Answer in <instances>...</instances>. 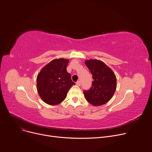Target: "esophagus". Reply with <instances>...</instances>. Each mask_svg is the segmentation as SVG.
Instances as JSON below:
<instances>
[{
	"mask_svg": "<svg viewBox=\"0 0 152 152\" xmlns=\"http://www.w3.org/2000/svg\"><path fill=\"white\" fill-rule=\"evenodd\" d=\"M80 84H81V83H80V80H77V81L76 82V85H77V86H80Z\"/></svg>",
	"mask_w": 152,
	"mask_h": 152,
	"instance_id": "esophagus-1",
	"label": "esophagus"
}]
</instances>
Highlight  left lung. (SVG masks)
Returning a JSON list of instances; mask_svg holds the SVG:
<instances>
[{"instance_id": "left-lung-1", "label": "left lung", "mask_w": 152, "mask_h": 152, "mask_svg": "<svg viewBox=\"0 0 152 152\" xmlns=\"http://www.w3.org/2000/svg\"><path fill=\"white\" fill-rule=\"evenodd\" d=\"M91 73V87L84 90L86 100L94 106L105 104L112 99L116 88V77L113 71L103 62L88 60L85 62Z\"/></svg>"}]
</instances>
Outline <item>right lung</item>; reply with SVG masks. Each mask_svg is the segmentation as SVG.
I'll return each mask as SVG.
<instances>
[{"label": "right lung", "instance_id": "obj_1", "mask_svg": "<svg viewBox=\"0 0 152 152\" xmlns=\"http://www.w3.org/2000/svg\"><path fill=\"white\" fill-rule=\"evenodd\" d=\"M68 60L54 59L45 66L37 77V88L45 103L57 105L66 98L67 92L75 85L66 71Z\"/></svg>", "mask_w": 152, "mask_h": 152}]
</instances>
